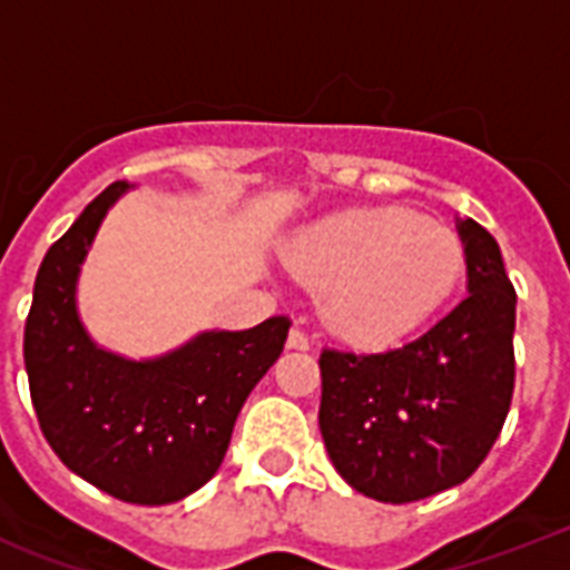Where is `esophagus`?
I'll return each instance as SVG.
<instances>
[{"label": "esophagus", "instance_id": "34e87169", "mask_svg": "<svg viewBox=\"0 0 570 570\" xmlns=\"http://www.w3.org/2000/svg\"><path fill=\"white\" fill-rule=\"evenodd\" d=\"M286 348H293V352H307L311 348V340H307V334L298 328L289 331V337H286Z\"/></svg>", "mask_w": 570, "mask_h": 570}]
</instances>
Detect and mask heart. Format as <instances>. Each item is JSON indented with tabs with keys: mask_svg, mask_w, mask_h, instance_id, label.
Returning a JSON list of instances; mask_svg holds the SVG:
<instances>
[{
	"mask_svg": "<svg viewBox=\"0 0 570 570\" xmlns=\"http://www.w3.org/2000/svg\"><path fill=\"white\" fill-rule=\"evenodd\" d=\"M286 263L325 289V320L361 346H390L420 328L464 268L450 227L405 206L348 209L307 224L286 248Z\"/></svg>",
	"mask_w": 570,
	"mask_h": 570,
	"instance_id": "obj_1",
	"label": "heart"
}]
</instances>
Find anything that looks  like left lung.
<instances>
[{
    "mask_svg": "<svg viewBox=\"0 0 570 570\" xmlns=\"http://www.w3.org/2000/svg\"><path fill=\"white\" fill-rule=\"evenodd\" d=\"M468 295L411 343L320 355V429L331 464L381 503L461 485L485 461L514 390V286L491 233L455 218Z\"/></svg>",
    "mask_w": 570,
    "mask_h": 570,
    "instance_id": "obj_1",
    "label": "left lung"
}]
</instances>
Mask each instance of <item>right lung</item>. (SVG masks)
I'll list each match as a JSON object with an SVG mask.
<instances>
[{"mask_svg": "<svg viewBox=\"0 0 570 570\" xmlns=\"http://www.w3.org/2000/svg\"><path fill=\"white\" fill-rule=\"evenodd\" d=\"M136 183L85 206L35 277L22 357L43 438L76 476L124 503L168 505L222 468L245 399L284 352L289 322L200 331L156 357L100 346L79 313V275L106 215Z\"/></svg>", "mask_w": 570, "mask_h": 570, "instance_id": "add662e5", "label": "right lung"}]
</instances>
